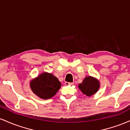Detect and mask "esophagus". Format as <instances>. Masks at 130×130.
Instances as JSON below:
<instances>
[{
  "mask_svg": "<svg viewBox=\"0 0 130 130\" xmlns=\"http://www.w3.org/2000/svg\"><path fill=\"white\" fill-rule=\"evenodd\" d=\"M65 84L66 86H71V85L73 84V83H68V82H65Z\"/></svg>",
  "mask_w": 130,
  "mask_h": 130,
  "instance_id": "esophagus-1",
  "label": "esophagus"
}]
</instances>
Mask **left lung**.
Segmentation results:
<instances>
[{
  "mask_svg": "<svg viewBox=\"0 0 130 130\" xmlns=\"http://www.w3.org/2000/svg\"><path fill=\"white\" fill-rule=\"evenodd\" d=\"M100 87V83L97 79L91 76L86 77L81 84L79 85V89L88 96L93 95L97 92Z\"/></svg>",
  "mask_w": 130,
  "mask_h": 130,
  "instance_id": "8db88e82",
  "label": "left lung"
}]
</instances>
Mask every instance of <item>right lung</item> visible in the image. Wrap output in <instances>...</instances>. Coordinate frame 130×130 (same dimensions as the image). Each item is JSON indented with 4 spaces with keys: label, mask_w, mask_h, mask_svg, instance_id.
<instances>
[{
    "label": "right lung",
    "mask_w": 130,
    "mask_h": 130,
    "mask_svg": "<svg viewBox=\"0 0 130 130\" xmlns=\"http://www.w3.org/2000/svg\"><path fill=\"white\" fill-rule=\"evenodd\" d=\"M60 82L52 74L43 73L30 82V87L34 93L42 99H49L60 89Z\"/></svg>",
    "instance_id": "add662e5"
}]
</instances>
